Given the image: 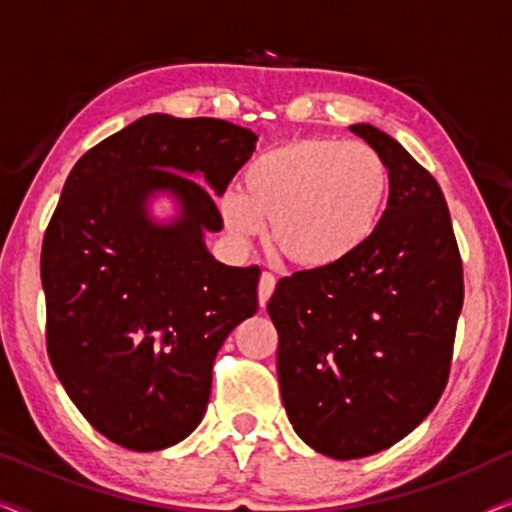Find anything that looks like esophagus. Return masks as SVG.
I'll list each match as a JSON object with an SVG mask.
<instances>
[{"mask_svg":"<svg viewBox=\"0 0 512 512\" xmlns=\"http://www.w3.org/2000/svg\"><path fill=\"white\" fill-rule=\"evenodd\" d=\"M275 284H277L275 275H272V272H263L261 282H258V303H261V307L270 300L272 291H275Z\"/></svg>","mask_w":512,"mask_h":512,"instance_id":"34e87169","label":"esophagus"}]
</instances>
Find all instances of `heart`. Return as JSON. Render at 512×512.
I'll return each mask as SVG.
<instances>
[{
    "instance_id": "b5f03b06",
    "label": "heart",
    "mask_w": 512,
    "mask_h": 512,
    "mask_svg": "<svg viewBox=\"0 0 512 512\" xmlns=\"http://www.w3.org/2000/svg\"><path fill=\"white\" fill-rule=\"evenodd\" d=\"M389 195V165L366 142L300 139L256 156L242 188L219 200L221 219L235 242L263 235L293 263L324 268L345 261L380 226Z\"/></svg>"
}]
</instances>
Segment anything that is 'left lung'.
I'll return each mask as SVG.
<instances>
[{"label": "left lung", "instance_id": "1", "mask_svg": "<svg viewBox=\"0 0 512 512\" xmlns=\"http://www.w3.org/2000/svg\"><path fill=\"white\" fill-rule=\"evenodd\" d=\"M389 202L359 251L282 277L268 300L289 422L314 450L361 459L408 436L450 377L464 268L438 181L373 125Z\"/></svg>", "mask_w": 512, "mask_h": 512}]
</instances>
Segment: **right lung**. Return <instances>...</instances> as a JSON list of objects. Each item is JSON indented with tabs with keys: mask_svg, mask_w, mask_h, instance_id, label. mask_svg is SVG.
<instances>
[{
	"mask_svg": "<svg viewBox=\"0 0 512 512\" xmlns=\"http://www.w3.org/2000/svg\"><path fill=\"white\" fill-rule=\"evenodd\" d=\"M256 139L221 118L151 114L69 172L41 244L46 349L111 443L153 452L184 440L207 410L223 340L258 310V265L230 268L202 242L223 228L211 192L226 191ZM158 190L182 205L170 227L145 216Z\"/></svg>",
	"mask_w": 512,
	"mask_h": 512,
	"instance_id": "obj_1",
	"label": "right lung"
}]
</instances>
